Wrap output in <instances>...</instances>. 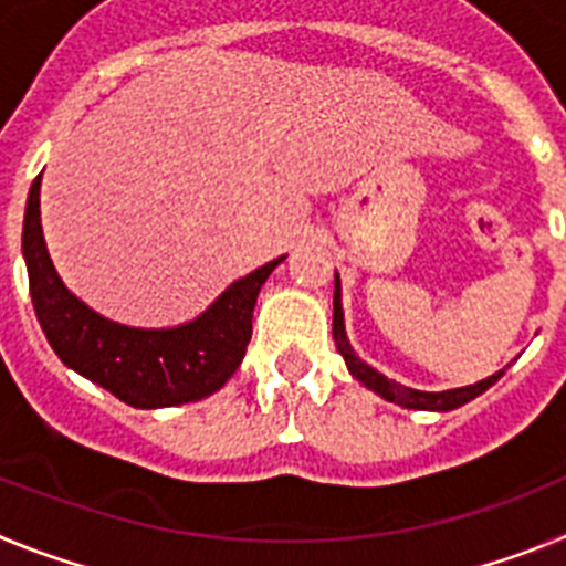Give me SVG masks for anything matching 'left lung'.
<instances>
[{"mask_svg":"<svg viewBox=\"0 0 566 566\" xmlns=\"http://www.w3.org/2000/svg\"><path fill=\"white\" fill-rule=\"evenodd\" d=\"M332 334L334 343H337V352L343 354L345 365H348V371L365 385V388H371L377 391L379 397H385L388 402H397L402 408H417V411H453L459 405L470 402V399H476L479 394H484L490 385L496 382L504 371L493 374V377L482 379L476 385H468V388H453V391H439V394H428V391H413V388H405V385L394 382V379L382 377L379 371H374L371 365H365L363 359L354 354V348L348 345V337H345V326H343V303H339V277H334V319H332Z\"/></svg>","mask_w":566,"mask_h":566,"instance_id":"8db88e82","label":"left lung"}]
</instances>
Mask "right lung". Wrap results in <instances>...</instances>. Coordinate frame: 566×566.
Here are the masks:
<instances>
[{"instance_id": "add662e5", "label": "right lung", "mask_w": 566, "mask_h": 566, "mask_svg": "<svg viewBox=\"0 0 566 566\" xmlns=\"http://www.w3.org/2000/svg\"><path fill=\"white\" fill-rule=\"evenodd\" d=\"M39 187L42 175L28 195L22 252L39 326L59 359L133 408L198 402L223 388L252 339L260 286L283 258L240 277L187 326L167 332L118 326L84 306L59 280L42 238Z\"/></svg>"}]
</instances>
